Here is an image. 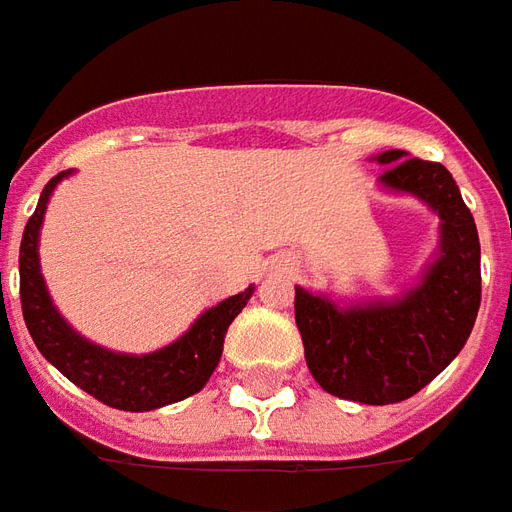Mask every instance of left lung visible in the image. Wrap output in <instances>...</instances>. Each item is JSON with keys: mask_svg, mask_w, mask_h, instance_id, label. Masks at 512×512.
I'll list each match as a JSON object with an SVG mask.
<instances>
[{"mask_svg": "<svg viewBox=\"0 0 512 512\" xmlns=\"http://www.w3.org/2000/svg\"><path fill=\"white\" fill-rule=\"evenodd\" d=\"M386 190L408 192L441 217L438 259L394 300L339 306L295 289V322L308 372L322 389L364 405L402 402L441 375L480 311V237L452 173L400 148L378 154Z\"/></svg>", "mask_w": 512, "mask_h": 512, "instance_id": "obj_1", "label": "left lung"}]
</instances>
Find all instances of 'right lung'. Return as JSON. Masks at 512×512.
<instances>
[{"label": "right lung", "mask_w": 512, "mask_h": 512, "mask_svg": "<svg viewBox=\"0 0 512 512\" xmlns=\"http://www.w3.org/2000/svg\"><path fill=\"white\" fill-rule=\"evenodd\" d=\"M68 173L71 170L57 173L43 187L41 201L27 220L21 250H18L21 311H24L32 342L41 350L43 358L57 366L71 383L118 411H154V408L198 394L206 386V380L212 378L215 366L220 364L228 325L245 308L253 295V286L204 311L192 322L190 331L154 353H112L99 344L88 342L54 308L52 297L43 284L41 262H38V237H41L46 204L52 198L54 187Z\"/></svg>", "instance_id": "obj_1"}]
</instances>
